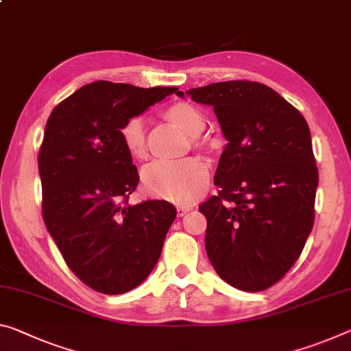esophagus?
<instances>
[{
	"label": "esophagus",
	"instance_id": "34e87169",
	"mask_svg": "<svg viewBox=\"0 0 351 351\" xmlns=\"http://www.w3.org/2000/svg\"><path fill=\"white\" fill-rule=\"evenodd\" d=\"M193 209V206L192 204H184V206H178V215L180 217H182V215H186L189 210H192Z\"/></svg>",
	"mask_w": 351,
	"mask_h": 351
}]
</instances>
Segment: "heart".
<instances>
[{"mask_svg": "<svg viewBox=\"0 0 351 351\" xmlns=\"http://www.w3.org/2000/svg\"><path fill=\"white\" fill-rule=\"evenodd\" d=\"M164 119L187 136H198L206 120L203 114L191 103H175L164 110ZM120 141L128 156L134 160H143L148 156L145 126L141 119H130L120 128ZM197 147L206 145L204 141L193 137ZM208 167L198 158L181 159L178 162H153L142 173L147 192L170 202H189L197 197L208 184Z\"/></svg>", "mask_w": 351, "mask_h": 351, "instance_id": "1", "label": "heart"}]
</instances>
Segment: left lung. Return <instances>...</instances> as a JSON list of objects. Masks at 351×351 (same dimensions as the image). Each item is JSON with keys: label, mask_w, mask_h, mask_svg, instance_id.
<instances>
[{"label": "left lung", "mask_w": 351, "mask_h": 351, "mask_svg": "<svg viewBox=\"0 0 351 351\" xmlns=\"http://www.w3.org/2000/svg\"><path fill=\"white\" fill-rule=\"evenodd\" d=\"M186 95L213 106L228 141L214 176L220 191L199 204L206 253L228 285L264 291L295 264L314 225L319 170L309 126L259 82H214Z\"/></svg>", "instance_id": "8db88e82"}]
</instances>
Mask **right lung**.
I'll return each mask as SVG.
<instances>
[{
  "label": "right lung",
  "instance_id": "right-lung-1",
  "mask_svg": "<svg viewBox=\"0 0 351 351\" xmlns=\"http://www.w3.org/2000/svg\"><path fill=\"white\" fill-rule=\"evenodd\" d=\"M178 90L95 81L53 109L38 152L42 213L66 265L119 295L147 280L176 217L165 199L130 204L138 173L120 141L132 117Z\"/></svg>",
  "mask_w": 351,
  "mask_h": 351
}]
</instances>
